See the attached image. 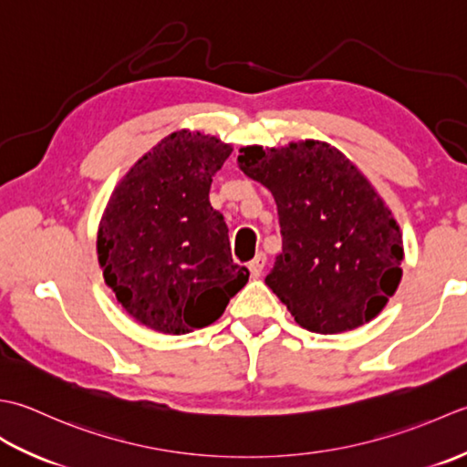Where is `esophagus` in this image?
I'll return each mask as SVG.
<instances>
[{
    "instance_id": "1",
    "label": "esophagus",
    "mask_w": 467,
    "mask_h": 467,
    "mask_svg": "<svg viewBox=\"0 0 467 467\" xmlns=\"http://www.w3.org/2000/svg\"><path fill=\"white\" fill-rule=\"evenodd\" d=\"M264 265H265V255L264 254H258L250 264H247V270H250L252 278H260Z\"/></svg>"
}]
</instances>
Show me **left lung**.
<instances>
[{
	"label": "left lung",
	"mask_w": 467,
	"mask_h": 467,
	"mask_svg": "<svg viewBox=\"0 0 467 467\" xmlns=\"http://www.w3.org/2000/svg\"><path fill=\"white\" fill-rule=\"evenodd\" d=\"M240 153V169L278 205L282 252L265 284L294 320L337 335L375 318L401 282L403 242L368 181L318 140Z\"/></svg>",
	"instance_id": "left-lung-1"
}]
</instances>
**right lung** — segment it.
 <instances>
[{
    "label": "right lung",
    "instance_id": "right-lung-1",
    "mask_svg": "<svg viewBox=\"0 0 467 467\" xmlns=\"http://www.w3.org/2000/svg\"><path fill=\"white\" fill-rule=\"evenodd\" d=\"M232 147L179 130L139 159L112 193L99 232L102 275L132 318L187 335L222 317L250 272L232 260L223 215L209 203Z\"/></svg>",
    "mask_w": 467,
    "mask_h": 467
}]
</instances>
